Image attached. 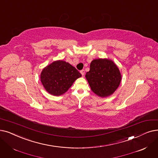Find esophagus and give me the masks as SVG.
Instances as JSON below:
<instances>
[{
    "mask_svg": "<svg viewBox=\"0 0 158 158\" xmlns=\"http://www.w3.org/2000/svg\"><path fill=\"white\" fill-rule=\"evenodd\" d=\"M80 72H81V75H83V76H84V75H85V70H82Z\"/></svg>",
    "mask_w": 158,
    "mask_h": 158,
    "instance_id": "1",
    "label": "esophagus"
}]
</instances>
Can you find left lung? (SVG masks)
<instances>
[{
	"mask_svg": "<svg viewBox=\"0 0 158 158\" xmlns=\"http://www.w3.org/2000/svg\"><path fill=\"white\" fill-rule=\"evenodd\" d=\"M85 77L94 94L101 98H106L119 87L121 74L113 60L99 58L92 61L90 71L86 73Z\"/></svg>",
	"mask_w": 158,
	"mask_h": 158,
	"instance_id": "left-lung-1",
	"label": "left lung"
}]
</instances>
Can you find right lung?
I'll use <instances>...</instances> for the list:
<instances>
[{
    "instance_id": "add662e5",
    "label": "right lung",
    "mask_w": 158,
    "mask_h": 158,
    "mask_svg": "<svg viewBox=\"0 0 158 158\" xmlns=\"http://www.w3.org/2000/svg\"><path fill=\"white\" fill-rule=\"evenodd\" d=\"M81 77L79 72L64 60H55L44 67L40 73V81L50 94L59 96L69 89L74 81Z\"/></svg>"
}]
</instances>
